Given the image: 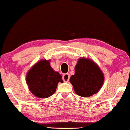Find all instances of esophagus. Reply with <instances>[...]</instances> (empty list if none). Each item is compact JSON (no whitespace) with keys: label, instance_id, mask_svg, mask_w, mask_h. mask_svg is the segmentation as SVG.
Masks as SVG:
<instances>
[{"label":"esophagus","instance_id":"obj_1","mask_svg":"<svg viewBox=\"0 0 130 130\" xmlns=\"http://www.w3.org/2000/svg\"><path fill=\"white\" fill-rule=\"evenodd\" d=\"M70 76L69 73H65L62 76V79L64 80V82H68L69 81V80H70Z\"/></svg>","mask_w":130,"mask_h":130}]
</instances>
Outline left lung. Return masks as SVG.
<instances>
[{
  "instance_id": "1",
  "label": "left lung",
  "mask_w": 130,
  "mask_h": 130,
  "mask_svg": "<svg viewBox=\"0 0 130 130\" xmlns=\"http://www.w3.org/2000/svg\"><path fill=\"white\" fill-rule=\"evenodd\" d=\"M75 70V73L70 78V82L78 96L88 98L100 91L104 76L93 61L81 58L78 60Z\"/></svg>"
}]
</instances>
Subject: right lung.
Masks as SVG:
<instances>
[{"label":"right lung","mask_w":130,"mask_h":130,"mask_svg":"<svg viewBox=\"0 0 130 130\" xmlns=\"http://www.w3.org/2000/svg\"><path fill=\"white\" fill-rule=\"evenodd\" d=\"M50 60H41L27 73L26 81L29 90L36 97L47 98L55 92L62 76L50 66Z\"/></svg>","instance_id":"1"}]
</instances>
